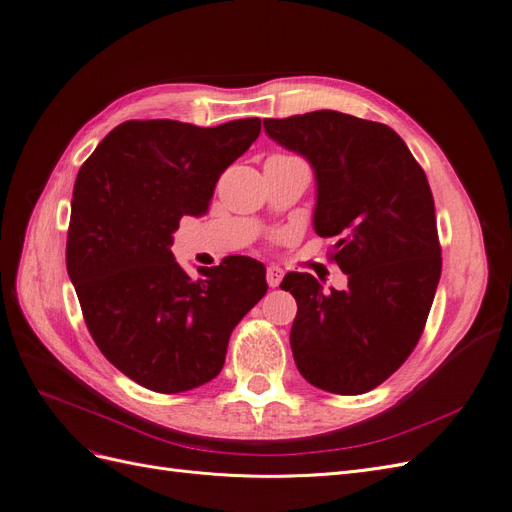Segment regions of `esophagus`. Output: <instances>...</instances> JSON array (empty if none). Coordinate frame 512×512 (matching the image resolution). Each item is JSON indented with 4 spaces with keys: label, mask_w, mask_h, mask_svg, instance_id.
<instances>
[{
    "label": "esophagus",
    "mask_w": 512,
    "mask_h": 512,
    "mask_svg": "<svg viewBox=\"0 0 512 512\" xmlns=\"http://www.w3.org/2000/svg\"><path fill=\"white\" fill-rule=\"evenodd\" d=\"M282 277H284V271H282L280 267H275V265H271V267L267 269V284H269L271 288H277V286H280V282H282Z\"/></svg>",
    "instance_id": "esophagus-1"
}]
</instances>
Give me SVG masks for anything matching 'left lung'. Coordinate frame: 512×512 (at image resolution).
I'll list each match as a JSON object with an SVG mask.
<instances>
[{
	"instance_id": "8db88e82",
	"label": "left lung",
	"mask_w": 512,
	"mask_h": 512,
	"mask_svg": "<svg viewBox=\"0 0 512 512\" xmlns=\"http://www.w3.org/2000/svg\"><path fill=\"white\" fill-rule=\"evenodd\" d=\"M265 132L314 168V230L337 237L333 258L348 275V288L331 292L309 273L284 277L297 301L294 363L316 389L367 393L414 350L440 282L427 177L384 123L314 111L265 119Z\"/></svg>"
}]
</instances>
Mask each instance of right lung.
Here are the masks:
<instances>
[{
	"instance_id": "add662e5",
	"label": "right lung",
	"mask_w": 512,
	"mask_h": 512,
	"mask_svg": "<svg viewBox=\"0 0 512 512\" xmlns=\"http://www.w3.org/2000/svg\"><path fill=\"white\" fill-rule=\"evenodd\" d=\"M258 134V117L215 128L126 121L76 175L68 275L100 352L145 389L183 393L213 380L232 329L265 297L267 271L254 258L198 267L192 280L170 252L179 220L207 213L220 175Z\"/></svg>"
}]
</instances>
